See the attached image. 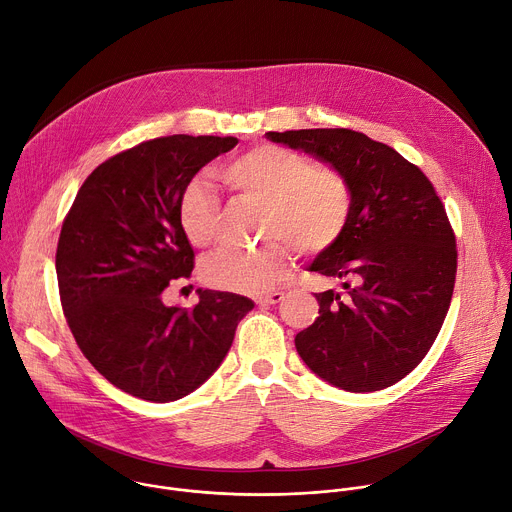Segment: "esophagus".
<instances>
[{"label":"esophagus","instance_id":"esophagus-1","mask_svg":"<svg viewBox=\"0 0 512 512\" xmlns=\"http://www.w3.org/2000/svg\"><path fill=\"white\" fill-rule=\"evenodd\" d=\"M283 291H273V294H263V296H257L255 302L259 306H273V304H279L283 300Z\"/></svg>","mask_w":512,"mask_h":512}]
</instances>
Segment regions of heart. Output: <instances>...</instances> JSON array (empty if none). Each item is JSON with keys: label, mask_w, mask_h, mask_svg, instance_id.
<instances>
[{"label": "heart", "mask_w": 512, "mask_h": 512, "mask_svg": "<svg viewBox=\"0 0 512 512\" xmlns=\"http://www.w3.org/2000/svg\"><path fill=\"white\" fill-rule=\"evenodd\" d=\"M218 178L243 200L263 204L261 235L269 239L255 251H216L202 263V279L214 289L263 294L283 281L302 255L328 251L344 235L352 214V186L336 166L281 148H257L229 160ZM186 241L204 249L218 237L221 200L202 180L184 186L176 206Z\"/></svg>", "instance_id": "obj_1"}]
</instances>
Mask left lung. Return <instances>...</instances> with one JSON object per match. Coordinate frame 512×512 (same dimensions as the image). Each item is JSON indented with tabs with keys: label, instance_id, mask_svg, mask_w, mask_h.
<instances>
[{
	"label": "left lung",
	"instance_id": "left-lung-1",
	"mask_svg": "<svg viewBox=\"0 0 512 512\" xmlns=\"http://www.w3.org/2000/svg\"><path fill=\"white\" fill-rule=\"evenodd\" d=\"M265 135L330 162L352 186L344 235L310 267L346 294H316L320 316L296 336L300 356L344 391L395 385L425 358L452 302L458 249L444 202L415 164L360 131Z\"/></svg>",
	"mask_w": 512,
	"mask_h": 512
}]
</instances>
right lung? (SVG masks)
<instances>
[{
    "label": "right lung",
    "mask_w": 512,
    "mask_h": 512,
    "mask_svg": "<svg viewBox=\"0 0 512 512\" xmlns=\"http://www.w3.org/2000/svg\"><path fill=\"white\" fill-rule=\"evenodd\" d=\"M237 137L166 135L97 166L64 216L56 247L68 328L117 389L170 403L200 387L227 356L249 298L198 289L194 308L164 306L170 281L188 279L194 251L176 206L196 172Z\"/></svg>",
    "instance_id": "add662e5"
}]
</instances>
